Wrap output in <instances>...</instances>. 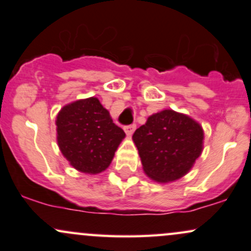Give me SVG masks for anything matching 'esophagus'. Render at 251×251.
<instances>
[{
    "instance_id": "esophagus-1",
    "label": "esophagus",
    "mask_w": 251,
    "mask_h": 251,
    "mask_svg": "<svg viewBox=\"0 0 251 251\" xmlns=\"http://www.w3.org/2000/svg\"><path fill=\"white\" fill-rule=\"evenodd\" d=\"M135 129H136V126H135V125H130V126H125V131H126V134L128 135V136L133 135Z\"/></svg>"
}]
</instances>
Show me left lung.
<instances>
[{
  "label": "left lung",
  "instance_id": "left-lung-1",
  "mask_svg": "<svg viewBox=\"0 0 251 251\" xmlns=\"http://www.w3.org/2000/svg\"><path fill=\"white\" fill-rule=\"evenodd\" d=\"M133 141L146 176L166 184L191 171L204 147V130L192 117L165 109L149 116Z\"/></svg>",
  "mask_w": 251,
  "mask_h": 251
}]
</instances>
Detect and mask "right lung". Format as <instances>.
Returning a JSON list of instances; mask_svg holds the SVG:
<instances>
[{
    "label": "right lung",
    "mask_w": 251,
    "mask_h": 251,
    "mask_svg": "<svg viewBox=\"0 0 251 251\" xmlns=\"http://www.w3.org/2000/svg\"><path fill=\"white\" fill-rule=\"evenodd\" d=\"M55 126L61 154L73 168L85 174L105 171L126 137L96 97L66 104L58 112Z\"/></svg>",
    "instance_id": "obj_1"
}]
</instances>
